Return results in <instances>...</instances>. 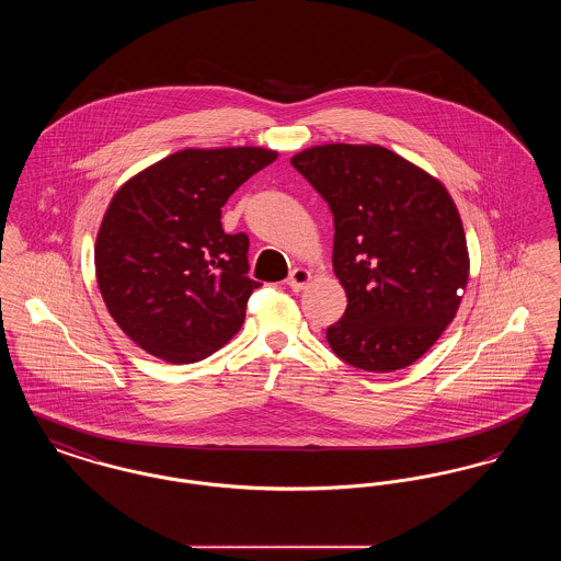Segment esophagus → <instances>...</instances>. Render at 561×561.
Returning a JSON list of instances; mask_svg holds the SVG:
<instances>
[{
    "instance_id": "34e87169",
    "label": "esophagus",
    "mask_w": 561,
    "mask_h": 561,
    "mask_svg": "<svg viewBox=\"0 0 561 561\" xmlns=\"http://www.w3.org/2000/svg\"><path fill=\"white\" fill-rule=\"evenodd\" d=\"M309 282H311V271H307V268L302 267L294 268L293 273H290V277H288V286L293 288L294 293L305 290Z\"/></svg>"
}]
</instances>
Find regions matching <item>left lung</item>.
Segmentation results:
<instances>
[{"label": "left lung", "instance_id": "obj_1", "mask_svg": "<svg viewBox=\"0 0 561 561\" xmlns=\"http://www.w3.org/2000/svg\"><path fill=\"white\" fill-rule=\"evenodd\" d=\"M290 161L334 216L332 267L347 309L325 332L330 347L366 373L414 364L454 320L469 282L453 195L380 145L325 142Z\"/></svg>", "mask_w": 561, "mask_h": 561}]
</instances>
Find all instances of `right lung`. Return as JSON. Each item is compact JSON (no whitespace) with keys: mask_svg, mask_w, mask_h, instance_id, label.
Wrapping results in <instances>:
<instances>
[{"mask_svg":"<svg viewBox=\"0 0 561 561\" xmlns=\"http://www.w3.org/2000/svg\"><path fill=\"white\" fill-rule=\"evenodd\" d=\"M275 160L265 147L183 149L115 191L94 243L96 282L142 351L193 364L240 332L261 284L245 275L248 236L225 233L220 208Z\"/></svg>","mask_w":561,"mask_h":561,"instance_id":"right-lung-1","label":"right lung"}]
</instances>
